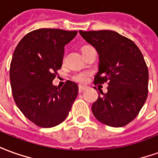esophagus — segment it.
Listing matches in <instances>:
<instances>
[{
  "label": "esophagus",
  "instance_id": "esophagus-1",
  "mask_svg": "<svg viewBox=\"0 0 158 158\" xmlns=\"http://www.w3.org/2000/svg\"><path fill=\"white\" fill-rule=\"evenodd\" d=\"M86 86H83V85H79V92H82L84 90L86 89Z\"/></svg>",
  "mask_w": 158,
  "mask_h": 158
}]
</instances>
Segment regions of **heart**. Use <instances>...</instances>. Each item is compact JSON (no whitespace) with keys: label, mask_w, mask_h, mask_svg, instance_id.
<instances>
[{"label":"heart","mask_w":158,"mask_h":158,"mask_svg":"<svg viewBox=\"0 0 158 158\" xmlns=\"http://www.w3.org/2000/svg\"><path fill=\"white\" fill-rule=\"evenodd\" d=\"M89 47H90V46H85V47H83L82 51L83 50H85V49H86L87 48H89ZM89 76H90V73H89V72H78V73H75L74 74L72 75V79L77 83L84 84V83L86 82Z\"/></svg>","instance_id":"b5f03b06"}]
</instances>
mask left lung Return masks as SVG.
<instances>
[{
    "mask_svg": "<svg viewBox=\"0 0 158 158\" xmlns=\"http://www.w3.org/2000/svg\"><path fill=\"white\" fill-rule=\"evenodd\" d=\"M99 55L94 84L108 83L92 104L94 116L105 125L121 127L139 114L148 95L149 73L144 56L129 38L113 31H79Z\"/></svg>",
    "mask_w": 158,
    "mask_h": 158,
    "instance_id": "1",
    "label": "left lung"
}]
</instances>
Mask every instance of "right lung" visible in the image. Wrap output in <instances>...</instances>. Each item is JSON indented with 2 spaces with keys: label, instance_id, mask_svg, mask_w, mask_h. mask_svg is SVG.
Segmentation results:
<instances>
[{
  "label": "right lung",
  "instance_id": "obj_1",
  "mask_svg": "<svg viewBox=\"0 0 158 158\" xmlns=\"http://www.w3.org/2000/svg\"><path fill=\"white\" fill-rule=\"evenodd\" d=\"M76 31L35 30L26 34L14 50L10 82L16 105L28 120L40 127H53L67 118L78 96L77 84L68 80L61 88L53 85L60 69L64 46Z\"/></svg>",
  "mask_w": 158,
  "mask_h": 158
}]
</instances>
